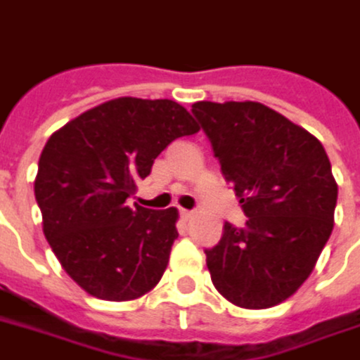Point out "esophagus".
<instances>
[{
	"label": "esophagus",
	"mask_w": 360,
	"mask_h": 360,
	"mask_svg": "<svg viewBox=\"0 0 360 360\" xmlns=\"http://www.w3.org/2000/svg\"><path fill=\"white\" fill-rule=\"evenodd\" d=\"M181 215H183V219H185V221H191V219H193L194 212H193V210H181Z\"/></svg>",
	"instance_id": "obj_1"
}]
</instances>
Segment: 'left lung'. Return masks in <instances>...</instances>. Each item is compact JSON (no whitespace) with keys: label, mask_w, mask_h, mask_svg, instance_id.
Returning <instances> with one entry per match:
<instances>
[{"label":"left lung","mask_w":360,"mask_h":360,"mask_svg":"<svg viewBox=\"0 0 360 360\" xmlns=\"http://www.w3.org/2000/svg\"><path fill=\"white\" fill-rule=\"evenodd\" d=\"M193 114L248 217L242 229L225 223L219 244L204 250L212 282L238 307L278 305L307 281L334 227L326 150L262 103L200 101Z\"/></svg>","instance_id":"1"}]
</instances>
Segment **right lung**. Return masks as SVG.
Returning a JSON list of instances; mask_svg holds the SVG:
<instances>
[{"label":"right lung","instance_id":"1","mask_svg":"<svg viewBox=\"0 0 360 360\" xmlns=\"http://www.w3.org/2000/svg\"><path fill=\"white\" fill-rule=\"evenodd\" d=\"M198 129L175 101L120 97L79 114L45 143L34 181L44 234L87 294L129 302L158 284L179 214L126 200L172 141Z\"/></svg>","mask_w":360,"mask_h":360}]
</instances>
